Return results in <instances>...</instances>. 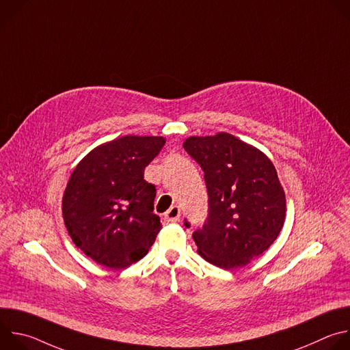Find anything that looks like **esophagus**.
Returning <instances> with one entry per match:
<instances>
[{"mask_svg":"<svg viewBox=\"0 0 350 350\" xmlns=\"http://www.w3.org/2000/svg\"><path fill=\"white\" fill-rule=\"evenodd\" d=\"M180 208L178 206H172L166 213H165V219L167 220V221H170V223H173V221H177L178 219H180Z\"/></svg>","mask_w":350,"mask_h":350,"instance_id":"esophagus-1","label":"esophagus"}]
</instances>
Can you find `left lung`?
Listing matches in <instances>:
<instances>
[{"mask_svg":"<svg viewBox=\"0 0 350 350\" xmlns=\"http://www.w3.org/2000/svg\"><path fill=\"white\" fill-rule=\"evenodd\" d=\"M183 146L202 167L209 196L206 223L192 234L198 254L226 270L247 265L267 251L285 221V192L273 162L228 133L189 137Z\"/></svg>","mask_w":350,"mask_h":350,"instance_id":"left-lung-1","label":"left lung"}]
</instances>
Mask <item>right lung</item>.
I'll use <instances>...</instances> for the list:
<instances>
[{
    "label": "right lung",
    "mask_w": 350,
    "mask_h": 350,
    "mask_svg": "<svg viewBox=\"0 0 350 350\" xmlns=\"http://www.w3.org/2000/svg\"><path fill=\"white\" fill-rule=\"evenodd\" d=\"M163 137L124 135L94 148L73 170L62 199L68 232L98 265L126 269L142 259L162 228L154 212L157 189L144 170Z\"/></svg>",
    "instance_id": "add662e5"
}]
</instances>
